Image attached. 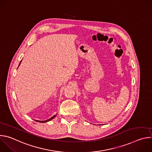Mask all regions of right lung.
Returning a JSON list of instances; mask_svg holds the SVG:
<instances>
[{
    "label": "right lung",
    "instance_id": "1",
    "mask_svg": "<svg viewBox=\"0 0 152 152\" xmlns=\"http://www.w3.org/2000/svg\"><path fill=\"white\" fill-rule=\"evenodd\" d=\"M20 63H21V61H20V64H19V66H20ZM56 115H53L52 117H51L50 119H48V120H45V121H39V120H35V121H38V122H39V123H46V122H47V121H50V120H52L53 118H54L56 117Z\"/></svg>",
    "mask_w": 152,
    "mask_h": 152
}]
</instances>
